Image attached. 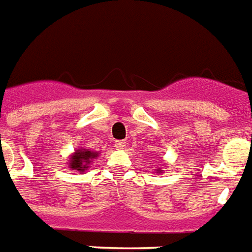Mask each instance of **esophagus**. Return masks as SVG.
Here are the masks:
<instances>
[{"mask_svg": "<svg viewBox=\"0 0 252 252\" xmlns=\"http://www.w3.org/2000/svg\"><path fill=\"white\" fill-rule=\"evenodd\" d=\"M115 147L116 149H119V150H122V149L126 147V142H124V141H115Z\"/></svg>", "mask_w": 252, "mask_h": 252, "instance_id": "esophagus-1", "label": "esophagus"}]
</instances>
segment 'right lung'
<instances>
[{"label": "right lung", "mask_w": 252, "mask_h": 252, "mask_svg": "<svg viewBox=\"0 0 252 252\" xmlns=\"http://www.w3.org/2000/svg\"><path fill=\"white\" fill-rule=\"evenodd\" d=\"M95 157H97V153H94V151L77 150L69 160V168L84 172L88 168V164L91 163L92 159Z\"/></svg>", "instance_id": "1"}]
</instances>
